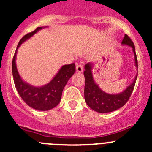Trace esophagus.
<instances>
[{
  "label": "esophagus",
  "mask_w": 152,
  "mask_h": 152,
  "mask_svg": "<svg viewBox=\"0 0 152 152\" xmlns=\"http://www.w3.org/2000/svg\"><path fill=\"white\" fill-rule=\"evenodd\" d=\"M76 70L78 73H82L83 71V66L82 65H77L76 67Z\"/></svg>",
  "instance_id": "esophagus-1"
}]
</instances>
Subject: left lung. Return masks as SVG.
Wrapping results in <instances>:
<instances>
[{
    "instance_id": "obj_1",
    "label": "left lung",
    "mask_w": 152,
    "mask_h": 152,
    "mask_svg": "<svg viewBox=\"0 0 152 152\" xmlns=\"http://www.w3.org/2000/svg\"><path fill=\"white\" fill-rule=\"evenodd\" d=\"M121 44L124 45H128L132 48L134 56L135 66L136 67H138L134 43L132 39L129 37L128 35L125 34ZM93 66V65L90 62L86 64L85 66L84 75L85 78V99L86 104L92 110L100 113H111L123 107L128 102L134 90L137 74H136L131 85H129L123 92L117 93V94H109L104 92L94 81L93 71H92Z\"/></svg>"
}]
</instances>
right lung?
Here are the masks:
<instances>
[{
  "label": "right lung",
  "instance_id": "1",
  "mask_svg": "<svg viewBox=\"0 0 152 152\" xmlns=\"http://www.w3.org/2000/svg\"><path fill=\"white\" fill-rule=\"evenodd\" d=\"M45 27H38L34 31L26 34L20 40L12 59V75L15 87L21 99L31 108L39 111H46L56 107L61 101L62 90L67 81L76 71L74 63L62 66L56 76L47 85L34 87L24 82L20 76L16 66V55L18 48L23 42L31 37L34 34Z\"/></svg>",
  "mask_w": 152,
  "mask_h": 152
}]
</instances>
